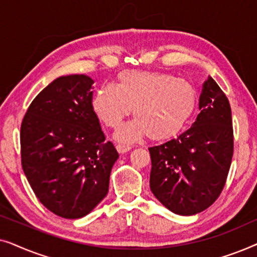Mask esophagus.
<instances>
[{"mask_svg":"<svg viewBox=\"0 0 257 257\" xmlns=\"http://www.w3.org/2000/svg\"><path fill=\"white\" fill-rule=\"evenodd\" d=\"M115 149L120 154H124L126 152H128V151H131V147L127 146V145H121V144H118L117 146H115Z\"/></svg>","mask_w":257,"mask_h":257,"instance_id":"obj_1","label":"esophagus"}]
</instances>
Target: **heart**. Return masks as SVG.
Here are the masks:
<instances>
[{
	"mask_svg": "<svg viewBox=\"0 0 257 257\" xmlns=\"http://www.w3.org/2000/svg\"><path fill=\"white\" fill-rule=\"evenodd\" d=\"M136 119L121 125L114 138L135 143L149 136L164 142L179 135L196 107V92L187 80L173 75L147 71H122L117 85L105 84L96 91L92 108L108 127H117L131 113Z\"/></svg>",
	"mask_w": 257,
	"mask_h": 257,
	"instance_id": "heart-1",
	"label": "heart"
}]
</instances>
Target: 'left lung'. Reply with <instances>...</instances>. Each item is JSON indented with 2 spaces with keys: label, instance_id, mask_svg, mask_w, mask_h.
<instances>
[{
  "label": "left lung",
  "instance_id": "8db88e82",
  "mask_svg": "<svg viewBox=\"0 0 257 257\" xmlns=\"http://www.w3.org/2000/svg\"><path fill=\"white\" fill-rule=\"evenodd\" d=\"M199 110L191 128L149 149L151 191L178 215H194L219 198L233 157L230 105L212 77L203 84Z\"/></svg>",
  "mask_w": 257,
  "mask_h": 257
}]
</instances>
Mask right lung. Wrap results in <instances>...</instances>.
Here are the masks:
<instances>
[{"label":"right lung","mask_w":257,"mask_h":257,"mask_svg":"<svg viewBox=\"0 0 257 257\" xmlns=\"http://www.w3.org/2000/svg\"><path fill=\"white\" fill-rule=\"evenodd\" d=\"M93 83L86 75L58 77L37 94L21 126L24 174L37 199L65 219L99 205L119 158L93 112Z\"/></svg>","instance_id":"right-lung-1"}]
</instances>
